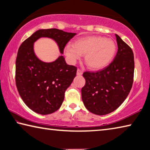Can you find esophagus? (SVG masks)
<instances>
[{
  "label": "esophagus",
  "mask_w": 150,
  "mask_h": 150,
  "mask_svg": "<svg viewBox=\"0 0 150 150\" xmlns=\"http://www.w3.org/2000/svg\"><path fill=\"white\" fill-rule=\"evenodd\" d=\"M83 74V71H81V69H78L77 70V75H81Z\"/></svg>",
  "instance_id": "34e87169"
}]
</instances>
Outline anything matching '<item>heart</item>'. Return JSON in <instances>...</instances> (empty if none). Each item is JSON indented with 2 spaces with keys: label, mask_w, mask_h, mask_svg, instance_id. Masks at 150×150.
Segmentation results:
<instances>
[{
  "label": "heart",
  "mask_w": 150,
  "mask_h": 150,
  "mask_svg": "<svg viewBox=\"0 0 150 150\" xmlns=\"http://www.w3.org/2000/svg\"><path fill=\"white\" fill-rule=\"evenodd\" d=\"M116 52V45L112 40L100 35H89L76 40L75 44H69L65 54L71 63L85 55V62L92 70L106 67L112 61Z\"/></svg>",
  "instance_id": "heart-1"
}]
</instances>
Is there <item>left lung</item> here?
<instances>
[{
    "label": "left lung",
    "instance_id": "1",
    "mask_svg": "<svg viewBox=\"0 0 150 150\" xmlns=\"http://www.w3.org/2000/svg\"><path fill=\"white\" fill-rule=\"evenodd\" d=\"M118 52L108 67L96 72H85V85L81 89L84 105L96 115L115 111L128 96L132 87L134 54L130 47L116 34Z\"/></svg>",
    "mask_w": 150,
    "mask_h": 150
}]
</instances>
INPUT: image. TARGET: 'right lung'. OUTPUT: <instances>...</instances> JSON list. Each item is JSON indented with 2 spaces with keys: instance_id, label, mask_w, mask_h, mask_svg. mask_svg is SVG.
I'll return each mask as SVG.
<instances>
[{
  "instance_id": "add662e5",
  "label": "right lung",
  "mask_w": 150,
  "mask_h": 150,
  "mask_svg": "<svg viewBox=\"0 0 150 150\" xmlns=\"http://www.w3.org/2000/svg\"><path fill=\"white\" fill-rule=\"evenodd\" d=\"M75 35L56 28L42 29L20 45L16 60V85L22 100L35 112L49 115L60 108L77 67L67 65L62 55L54 62H42L35 54L34 42L40 38L54 40L63 54L66 44Z\"/></svg>"
}]
</instances>
